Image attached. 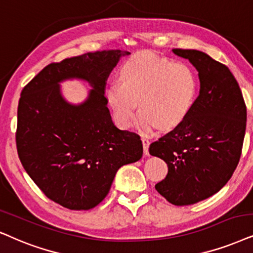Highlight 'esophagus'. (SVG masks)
Wrapping results in <instances>:
<instances>
[{"label": "esophagus", "mask_w": 253, "mask_h": 253, "mask_svg": "<svg viewBox=\"0 0 253 253\" xmlns=\"http://www.w3.org/2000/svg\"><path fill=\"white\" fill-rule=\"evenodd\" d=\"M141 140H142V145H143V154H145L146 156L147 155H149V152H148V148H149V140L148 139H146L145 136H142L141 137Z\"/></svg>", "instance_id": "34e87169"}]
</instances>
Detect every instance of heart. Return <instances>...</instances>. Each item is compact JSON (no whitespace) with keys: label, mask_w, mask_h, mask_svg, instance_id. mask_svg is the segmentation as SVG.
<instances>
[{"label":"heart","mask_w":253,"mask_h":253,"mask_svg":"<svg viewBox=\"0 0 253 253\" xmlns=\"http://www.w3.org/2000/svg\"><path fill=\"white\" fill-rule=\"evenodd\" d=\"M197 92L198 77L189 64L140 52L124 64L120 81L108 85L106 97L121 127L130 126L140 100V128L167 130L187 119Z\"/></svg>","instance_id":"b5f03b06"}]
</instances>
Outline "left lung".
Masks as SVG:
<instances>
[{
    "label": "left lung",
    "mask_w": 253,
    "mask_h": 253,
    "mask_svg": "<svg viewBox=\"0 0 253 253\" xmlns=\"http://www.w3.org/2000/svg\"><path fill=\"white\" fill-rule=\"evenodd\" d=\"M198 71L200 94L183 123L149 146L168 166L155 189L174 206L212 196L231 178L242 154L246 106L228 66L198 50L172 49Z\"/></svg>",
    "instance_id": "8db88e82"
}]
</instances>
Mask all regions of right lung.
<instances>
[{"label": "right lung", "mask_w": 253, "mask_h": 253, "mask_svg": "<svg viewBox=\"0 0 253 253\" xmlns=\"http://www.w3.org/2000/svg\"><path fill=\"white\" fill-rule=\"evenodd\" d=\"M128 53L95 51L51 63L22 89L16 130L22 166L47 198L70 210L98 206L118 169L142 156L140 136L113 124L105 97L108 76ZM68 79L92 86L84 103L62 98L59 83Z\"/></svg>", "instance_id": "right-lung-1"}]
</instances>
